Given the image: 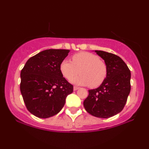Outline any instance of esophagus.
<instances>
[{"mask_svg":"<svg viewBox=\"0 0 149 149\" xmlns=\"http://www.w3.org/2000/svg\"><path fill=\"white\" fill-rule=\"evenodd\" d=\"M78 89H79V88H78V87H77V86L73 87V90H75V91H76V90H78Z\"/></svg>","mask_w":149,"mask_h":149,"instance_id":"esophagus-1","label":"esophagus"}]
</instances>
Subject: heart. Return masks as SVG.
<instances>
[{
	"instance_id": "obj_1",
	"label": "heart",
	"mask_w": 149,
	"mask_h": 149,
	"mask_svg": "<svg viewBox=\"0 0 149 149\" xmlns=\"http://www.w3.org/2000/svg\"><path fill=\"white\" fill-rule=\"evenodd\" d=\"M60 71L66 79L71 80L79 72L80 76L73 78L71 82L74 84L90 85L97 88L103 83L107 76V66L99 56L88 52L75 54L72 61L64 59L61 62Z\"/></svg>"
}]
</instances>
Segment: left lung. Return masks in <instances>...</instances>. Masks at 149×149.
Here are the masks:
<instances>
[{
    "instance_id": "left-lung-1",
    "label": "left lung",
    "mask_w": 149,
    "mask_h": 149,
    "mask_svg": "<svg viewBox=\"0 0 149 149\" xmlns=\"http://www.w3.org/2000/svg\"><path fill=\"white\" fill-rule=\"evenodd\" d=\"M95 52L105 61L107 76L99 88L88 90L83 106L92 116L108 118L123 109L131 90V73L118 56L102 50Z\"/></svg>"
}]
</instances>
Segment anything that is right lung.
<instances>
[{"mask_svg": "<svg viewBox=\"0 0 149 149\" xmlns=\"http://www.w3.org/2000/svg\"><path fill=\"white\" fill-rule=\"evenodd\" d=\"M69 49H49L31 57L21 71V91L26 109L40 118L56 115L64 107L73 86L63 77L61 62Z\"/></svg>", "mask_w": 149, "mask_h": 149, "instance_id": "obj_1", "label": "right lung"}]
</instances>
